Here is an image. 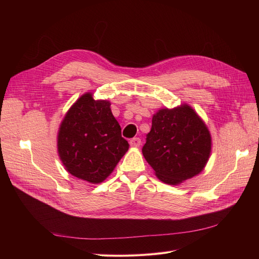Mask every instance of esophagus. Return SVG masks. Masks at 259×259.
<instances>
[{
    "label": "esophagus",
    "mask_w": 259,
    "mask_h": 259,
    "mask_svg": "<svg viewBox=\"0 0 259 259\" xmlns=\"http://www.w3.org/2000/svg\"><path fill=\"white\" fill-rule=\"evenodd\" d=\"M130 145H131L132 147H134V148H138L140 145H142V140H140V138H138V137L132 138V139L130 140Z\"/></svg>",
    "instance_id": "esophagus-1"
}]
</instances>
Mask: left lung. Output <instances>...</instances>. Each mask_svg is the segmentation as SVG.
<instances>
[{
	"instance_id": "8db88e82",
	"label": "left lung",
	"mask_w": 259,
	"mask_h": 259,
	"mask_svg": "<svg viewBox=\"0 0 259 259\" xmlns=\"http://www.w3.org/2000/svg\"><path fill=\"white\" fill-rule=\"evenodd\" d=\"M210 152V133L191 106L163 108L153 114L143 154L161 182L176 186L199 175Z\"/></svg>"
}]
</instances>
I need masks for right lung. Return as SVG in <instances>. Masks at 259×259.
<instances>
[{"label": "right lung", "instance_id": "right-lung-1", "mask_svg": "<svg viewBox=\"0 0 259 259\" xmlns=\"http://www.w3.org/2000/svg\"><path fill=\"white\" fill-rule=\"evenodd\" d=\"M110 106V101L95 100L88 92L70 107L59 125L57 151L62 165L91 184L103 183L130 147Z\"/></svg>", "mask_w": 259, "mask_h": 259}]
</instances>
